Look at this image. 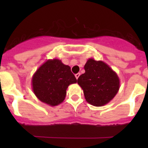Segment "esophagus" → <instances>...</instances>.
<instances>
[{
	"mask_svg": "<svg viewBox=\"0 0 148 148\" xmlns=\"http://www.w3.org/2000/svg\"><path fill=\"white\" fill-rule=\"evenodd\" d=\"M79 76H80V73H77V74H75V77L77 78V79L79 78Z\"/></svg>",
	"mask_w": 148,
	"mask_h": 148,
	"instance_id": "34e87169",
	"label": "esophagus"
}]
</instances>
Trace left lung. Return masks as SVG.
Listing matches in <instances>:
<instances>
[{"instance_id": "8db88e82", "label": "left lung", "mask_w": 148, "mask_h": 148, "mask_svg": "<svg viewBox=\"0 0 148 148\" xmlns=\"http://www.w3.org/2000/svg\"><path fill=\"white\" fill-rule=\"evenodd\" d=\"M85 73L77 83L83 89L86 102L101 107L114 98L120 88L117 74L103 62L89 59L84 66Z\"/></svg>"}]
</instances>
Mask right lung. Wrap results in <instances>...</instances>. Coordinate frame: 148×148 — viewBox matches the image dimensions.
<instances>
[{
  "mask_svg": "<svg viewBox=\"0 0 148 148\" xmlns=\"http://www.w3.org/2000/svg\"><path fill=\"white\" fill-rule=\"evenodd\" d=\"M77 79L69 66L59 59L48 60L38 68L32 78L33 90L39 100L56 106L64 100L69 85Z\"/></svg>",
  "mask_w": 148,
  "mask_h": 148,
  "instance_id": "1",
  "label": "right lung"
}]
</instances>
